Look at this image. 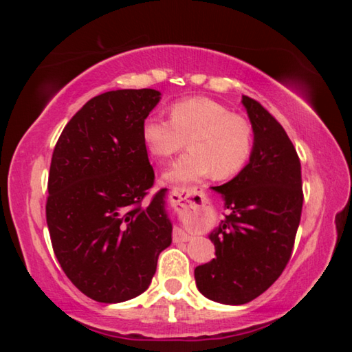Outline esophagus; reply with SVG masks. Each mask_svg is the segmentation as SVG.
Wrapping results in <instances>:
<instances>
[{
	"label": "esophagus",
	"instance_id": "esophagus-1",
	"mask_svg": "<svg viewBox=\"0 0 352 352\" xmlns=\"http://www.w3.org/2000/svg\"><path fill=\"white\" fill-rule=\"evenodd\" d=\"M188 197H189V192L184 186H177L170 190V199L178 201V204L183 200H188ZM172 239H174V242H188L190 239V236L184 233V231H182V230H175Z\"/></svg>",
	"mask_w": 352,
	"mask_h": 352
}]
</instances>
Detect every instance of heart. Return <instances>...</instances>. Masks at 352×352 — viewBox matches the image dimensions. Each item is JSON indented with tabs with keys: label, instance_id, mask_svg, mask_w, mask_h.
<instances>
[{
	"label": "heart",
	"instance_id": "obj_1",
	"mask_svg": "<svg viewBox=\"0 0 352 352\" xmlns=\"http://www.w3.org/2000/svg\"><path fill=\"white\" fill-rule=\"evenodd\" d=\"M169 111L170 118L147 116L141 129L147 151L162 160L174 157L189 140L190 151L168 172L169 180H197L208 174L223 180L243 169L253 152L247 118L205 96L177 100Z\"/></svg>",
	"mask_w": 352,
	"mask_h": 352
}]
</instances>
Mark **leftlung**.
Segmentation results:
<instances>
[{
	"mask_svg": "<svg viewBox=\"0 0 352 352\" xmlns=\"http://www.w3.org/2000/svg\"><path fill=\"white\" fill-rule=\"evenodd\" d=\"M254 132L250 163L214 188L231 211L210 234L216 259L195 267L206 298L245 305L281 276L289 264L302 210L300 157L281 124L258 100L242 96Z\"/></svg>",
	"mask_w": 352,
	"mask_h": 352,
	"instance_id": "obj_1",
	"label": "left lung"
}]
</instances>
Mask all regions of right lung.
I'll return each instance as SVG.
<instances>
[{
    "label": "right lung",
    "mask_w": 352,
    "mask_h": 352,
    "mask_svg": "<svg viewBox=\"0 0 352 352\" xmlns=\"http://www.w3.org/2000/svg\"><path fill=\"white\" fill-rule=\"evenodd\" d=\"M160 91L116 90L93 98L69 119L52 152L46 222L62 270L83 295L121 302L151 285L172 242L164 189L141 129Z\"/></svg>",
    "instance_id": "right-lung-1"
}]
</instances>
